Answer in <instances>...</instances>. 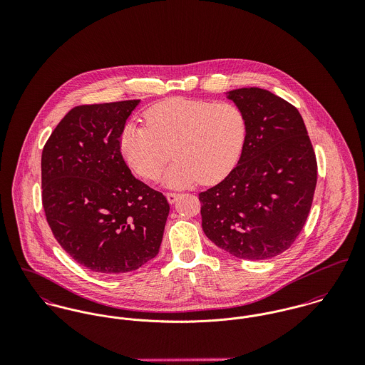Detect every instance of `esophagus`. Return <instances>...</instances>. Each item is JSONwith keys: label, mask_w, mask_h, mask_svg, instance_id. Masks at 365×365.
Instances as JSON below:
<instances>
[{"label": "esophagus", "mask_w": 365, "mask_h": 365, "mask_svg": "<svg viewBox=\"0 0 365 365\" xmlns=\"http://www.w3.org/2000/svg\"><path fill=\"white\" fill-rule=\"evenodd\" d=\"M178 197H180V195H178V194H174V192H167V194H165V198H167L168 204H174Z\"/></svg>", "instance_id": "34e87169"}]
</instances>
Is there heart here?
I'll return each instance as SVG.
<instances>
[{
  "label": "heart",
  "instance_id": "b5f03b06",
  "mask_svg": "<svg viewBox=\"0 0 365 365\" xmlns=\"http://www.w3.org/2000/svg\"><path fill=\"white\" fill-rule=\"evenodd\" d=\"M146 126L126 123L119 149L130 168L145 180H156L168 158L163 184L190 187L212 184L237 164L247 138V119L233 103L174 97L145 112Z\"/></svg>",
  "mask_w": 365,
  "mask_h": 365
}]
</instances>
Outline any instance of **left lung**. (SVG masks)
<instances>
[{"mask_svg":"<svg viewBox=\"0 0 365 365\" xmlns=\"http://www.w3.org/2000/svg\"><path fill=\"white\" fill-rule=\"evenodd\" d=\"M247 119L237 165L200 194L202 229L226 253L245 260L281 255L301 233L312 205L317 165L304 119L271 91L226 93Z\"/></svg>","mask_w":365,"mask_h":365,"instance_id":"1","label":"left lung"}]
</instances>
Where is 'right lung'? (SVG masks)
<instances>
[{
    "instance_id": "1",
    "label": "right lung",
    "mask_w": 365,
    "mask_h": 365,
    "mask_svg": "<svg viewBox=\"0 0 365 365\" xmlns=\"http://www.w3.org/2000/svg\"><path fill=\"white\" fill-rule=\"evenodd\" d=\"M140 100L73 108L42 152V202L58 245L106 275L138 269L158 253L170 205L136 180L119 136Z\"/></svg>"
}]
</instances>
